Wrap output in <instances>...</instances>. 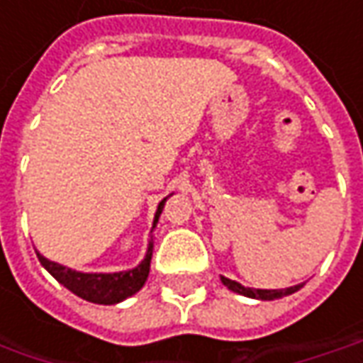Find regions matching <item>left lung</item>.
Listing matches in <instances>:
<instances>
[{
	"mask_svg": "<svg viewBox=\"0 0 363 363\" xmlns=\"http://www.w3.org/2000/svg\"><path fill=\"white\" fill-rule=\"evenodd\" d=\"M220 280H223V284L228 288V290H233L236 294H242L246 298H254V300H276V298H284V296H290L298 292L300 288L304 284H296L290 286V288H280V290H262V288H248V286H242L240 282H236V280H230V278H224L220 276Z\"/></svg>",
	"mask_w": 363,
	"mask_h": 363,
	"instance_id": "obj_1",
	"label": "left lung"
}]
</instances>
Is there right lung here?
Masks as SVG:
<instances>
[{"label":"right lung","mask_w":363,"mask_h":363,"mask_svg":"<svg viewBox=\"0 0 363 363\" xmlns=\"http://www.w3.org/2000/svg\"><path fill=\"white\" fill-rule=\"evenodd\" d=\"M167 199H162L159 202V206H157L150 233L157 228V223H159V216H161L162 208H164ZM37 258H39L41 266L57 280L59 284L65 286L67 290H71L79 298L93 302V304H119V302L127 300L133 294H137L140 288L145 286L147 278H149L150 258H152V236H150L149 248H147L145 258L140 260V264L130 268V270H123V272H77L73 268H67V266L49 260L43 254L37 252Z\"/></svg>","instance_id":"1"}]
</instances>
